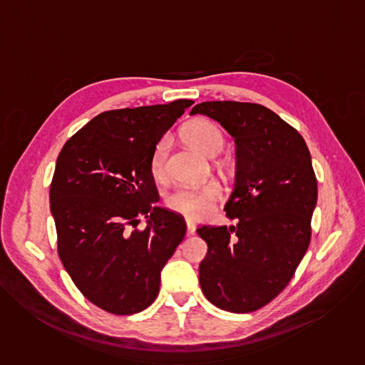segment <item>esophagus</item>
Masks as SVG:
<instances>
[{
	"label": "esophagus",
	"instance_id": "1",
	"mask_svg": "<svg viewBox=\"0 0 365 365\" xmlns=\"http://www.w3.org/2000/svg\"><path fill=\"white\" fill-rule=\"evenodd\" d=\"M186 228H187V235H193L196 231V224L190 220H186Z\"/></svg>",
	"mask_w": 365,
	"mask_h": 365
}]
</instances>
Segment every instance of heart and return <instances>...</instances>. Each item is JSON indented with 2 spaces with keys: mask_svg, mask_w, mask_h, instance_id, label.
<instances>
[{
  "mask_svg": "<svg viewBox=\"0 0 365 365\" xmlns=\"http://www.w3.org/2000/svg\"><path fill=\"white\" fill-rule=\"evenodd\" d=\"M183 135L186 141L205 155H215L224 147L222 131L211 121L197 120L190 123ZM169 151V140L162 138L155 143L151 158H150V172L154 178H162L165 175L166 155ZM221 196V187L215 182L206 183L202 187H179L173 190L166 197V205L169 210L189 217V218H203L212 210V202Z\"/></svg>",
  "mask_w": 365,
  "mask_h": 365,
  "instance_id": "heart-1",
  "label": "heart"
}]
</instances>
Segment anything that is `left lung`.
I'll return each mask as SVG.
<instances>
[{
	"instance_id": "8db88e82",
	"label": "left lung",
	"mask_w": 365,
	"mask_h": 365,
	"mask_svg": "<svg viewBox=\"0 0 365 365\" xmlns=\"http://www.w3.org/2000/svg\"><path fill=\"white\" fill-rule=\"evenodd\" d=\"M235 140L237 173L225 205L231 227L202 225L207 244L199 266L212 304L248 314L273 300L290 282L309 247L318 183L303 137L272 110L251 102L195 106Z\"/></svg>"
}]
</instances>
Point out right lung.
I'll return each instance as SVG.
<instances>
[{"label":"right lung","instance_id":"right-lung-1","mask_svg":"<svg viewBox=\"0 0 365 365\" xmlns=\"http://www.w3.org/2000/svg\"><path fill=\"white\" fill-rule=\"evenodd\" d=\"M193 103L106 111L63 145L50 185L62 263L82 294L114 315H133L159 294L160 273L186 234L160 206L151 151ZM144 230H135L139 217Z\"/></svg>","mask_w":365,"mask_h":365}]
</instances>
